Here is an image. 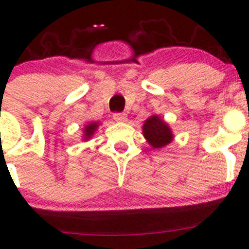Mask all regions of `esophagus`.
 I'll return each instance as SVG.
<instances>
[{"mask_svg":"<svg viewBox=\"0 0 249 249\" xmlns=\"http://www.w3.org/2000/svg\"><path fill=\"white\" fill-rule=\"evenodd\" d=\"M113 119L118 123H124L126 122L127 118L125 113H114V114H113Z\"/></svg>","mask_w":249,"mask_h":249,"instance_id":"obj_1","label":"esophagus"}]
</instances>
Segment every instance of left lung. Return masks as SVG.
<instances>
[{"label": "left lung", "instance_id": "8db88e82", "mask_svg": "<svg viewBox=\"0 0 249 249\" xmlns=\"http://www.w3.org/2000/svg\"><path fill=\"white\" fill-rule=\"evenodd\" d=\"M142 132L148 144L154 149L166 147L175 137L170 125L158 114H152L145 119L142 126Z\"/></svg>", "mask_w": 249, "mask_h": 249}]
</instances>
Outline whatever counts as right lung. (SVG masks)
I'll list each match as a JSON object with an SVG mask.
<instances>
[{"label": "right lung", "instance_id": "obj_1", "mask_svg": "<svg viewBox=\"0 0 249 249\" xmlns=\"http://www.w3.org/2000/svg\"><path fill=\"white\" fill-rule=\"evenodd\" d=\"M100 126L99 122H89L84 125V129H83L82 134V141H89L94 136V134L96 132L97 127Z\"/></svg>", "mask_w": 249, "mask_h": 249}]
</instances>
